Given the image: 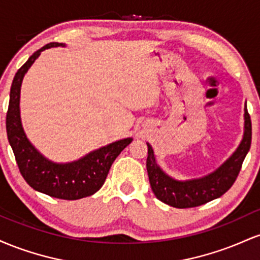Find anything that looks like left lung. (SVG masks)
I'll return each mask as SVG.
<instances>
[{
  "instance_id": "1",
  "label": "left lung",
  "mask_w": 260,
  "mask_h": 260,
  "mask_svg": "<svg viewBox=\"0 0 260 260\" xmlns=\"http://www.w3.org/2000/svg\"><path fill=\"white\" fill-rule=\"evenodd\" d=\"M252 142V122L250 116L244 109V134L240 147L213 174L186 182L176 181L169 177L157 166L153 148L148 144L147 170L151 189L159 201L174 208H194L219 198L226 193L240 174L244 157L249 151Z\"/></svg>"
}]
</instances>
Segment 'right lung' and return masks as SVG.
Returning <instances> with one entry per match:
<instances>
[{"instance_id": "add662e5", "label": "right lung", "mask_w": 260, "mask_h": 260, "mask_svg": "<svg viewBox=\"0 0 260 260\" xmlns=\"http://www.w3.org/2000/svg\"><path fill=\"white\" fill-rule=\"evenodd\" d=\"M64 46L59 43H50L29 57L14 76L11 86L10 105L6 116V129L10 144L20 174L31 188L38 192L64 199L77 201L94 194L103 187L110 168L121 151L132 142L126 138L98 149L78 161L71 164H53L41 155L30 144L23 131L19 116V94L22 80L29 67L34 63L41 51L49 47Z\"/></svg>"}]
</instances>
